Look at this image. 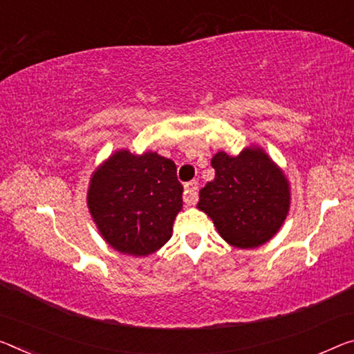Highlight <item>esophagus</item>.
<instances>
[{"instance_id": "1", "label": "esophagus", "mask_w": 354, "mask_h": 354, "mask_svg": "<svg viewBox=\"0 0 354 354\" xmlns=\"http://www.w3.org/2000/svg\"><path fill=\"white\" fill-rule=\"evenodd\" d=\"M183 201L187 205H194L196 203H198V182L192 180V182L185 183Z\"/></svg>"}]
</instances>
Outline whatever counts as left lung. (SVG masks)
<instances>
[{
    "label": "left lung",
    "instance_id": "obj_1",
    "mask_svg": "<svg viewBox=\"0 0 354 354\" xmlns=\"http://www.w3.org/2000/svg\"><path fill=\"white\" fill-rule=\"evenodd\" d=\"M212 167L215 178L201 188L198 207L231 245H263L280 230L290 209L285 176L259 149H247L239 156L218 151Z\"/></svg>",
    "mask_w": 354,
    "mask_h": 354
}]
</instances>
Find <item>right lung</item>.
I'll list each match as a JSON object with an SVG mask.
<instances>
[{
    "mask_svg": "<svg viewBox=\"0 0 354 354\" xmlns=\"http://www.w3.org/2000/svg\"><path fill=\"white\" fill-rule=\"evenodd\" d=\"M176 162L158 153H113L91 177L88 207L112 248L145 257L171 239L182 209Z\"/></svg>",
    "mask_w": 354,
    "mask_h": 354,
    "instance_id": "1",
    "label": "right lung"
}]
</instances>
